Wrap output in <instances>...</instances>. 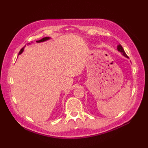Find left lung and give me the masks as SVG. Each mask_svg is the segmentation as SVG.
Listing matches in <instances>:
<instances>
[{
    "mask_svg": "<svg viewBox=\"0 0 148 148\" xmlns=\"http://www.w3.org/2000/svg\"><path fill=\"white\" fill-rule=\"evenodd\" d=\"M117 49H118V51H120L121 53H122L124 56L127 57H128L127 56V55L126 54V53H125V51H124V49H123V48L122 47V46H121V45H119L118 47H117Z\"/></svg>",
    "mask_w": 148,
    "mask_h": 148,
    "instance_id": "1",
    "label": "left lung"
}]
</instances>
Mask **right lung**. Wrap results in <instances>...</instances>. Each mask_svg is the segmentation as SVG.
Returning <instances> with one entry per match:
<instances>
[{"label":"right lung","instance_id":"obj_1","mask_svg":"<svg viewBox=\"0 0 148 148\" xmlns=\"http://www.w3.org/2000/svg\"><path fill=\"white\" fill-rule=\"evenodd\" d=\"M50 39V38H49V37H46V38H44L41 39V40H39V41H37L36 42H41L45 41H46V40H48V39ZM23 49H24V47L21 49L20 51V52H19V53H18V55H19V54H20V53H21L23 51Z\"/></svg>","mask_w":148,"mask_h":148}]
</instances>
